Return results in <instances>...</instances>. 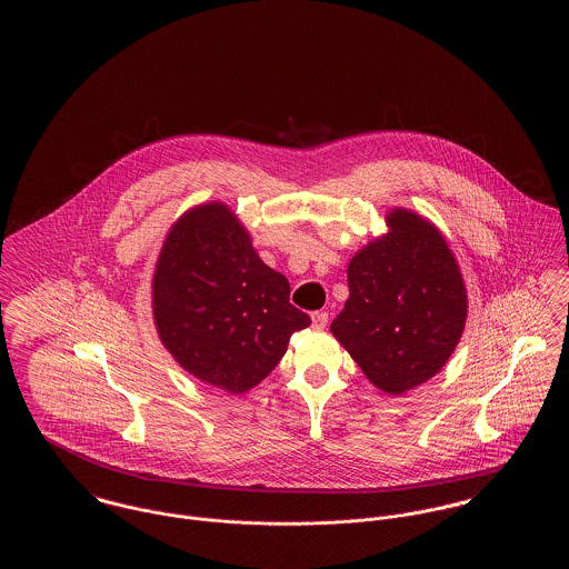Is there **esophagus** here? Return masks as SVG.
I'll return each instance as SVG.
<instances>
[{
	"instance_id": "1",
	"label": "esophagus",
	"mask_w": 569,
	"mask_h": 569,
	"mask_svg": "<svg viewBox=\"0 0 569 569\" xmlns=\"http://www.w3.org/2000/svg\"><path fill=\"white\" fill-rule=\"evenodd\" d=\"M311 320H313V328L322 330L328 325V313L326 311H316V313H311Z\"/></svg>"
}]
</instances>
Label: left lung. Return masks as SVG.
Instances as JSON below:
<instances>
[{
  "label": "left lung",
  "mask_w": 569,
  "mask_h": 569,
  "mask_svg": "<svg viewBox=\"0 0 569 569\" xmlns=\"http://www.w3.org/2000/svg\"><path fill=\"white\" fill-rule=\"evenodd\" d=\"M390 232L348 267L350 298L330 332L379 390L403 395L433 378L459 343L467 295L459 264L431 221L388 213Z\"/></svg>",
  "instance_id": "1"
}]
</instances>
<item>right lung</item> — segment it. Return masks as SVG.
Listing matches in <instances>:
<instances>
[{
  "label": "right lung",
  "instance_id": "add662e5",
  "mask_svg": "<svg viewBox=\"0 0 569 569\" xmlns=\"http://www.w3.org/2000/svg\"><path fill=\"white\" fill-rule=\"evenodd\" d=\"M153 318L166 350L207 383L241 395L271 373L292 332L311 325L290 283L267 267L226 204L181 217L153 274Z\"/></svg>",
  "mask_w": 569,
  "mask_h": 569
}]
</instances>
